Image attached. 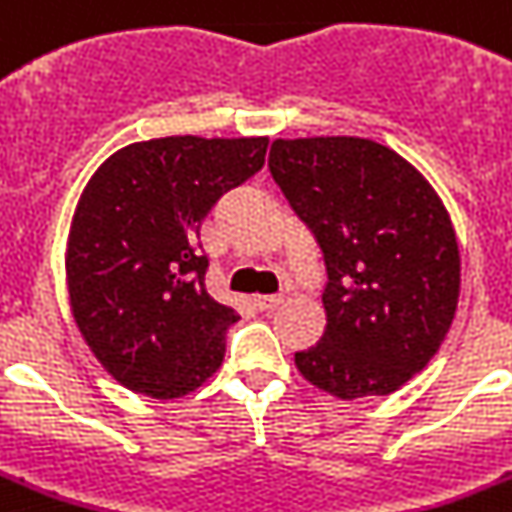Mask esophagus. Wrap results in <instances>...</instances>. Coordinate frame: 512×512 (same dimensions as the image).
Listing matches in <instances>:
<instances>
[{
	"label": "esophagus",
	"mask_w": 512,
	"mask_h": 512,
	"mask_svg": "<svg viewBox=\"0 0 512 512\" xmlns=\"http://www.w3.org/2000/svg\"><path fill=\"white\" fill-rule=\"evenodd\" d=\"M252 304H255L260 312H270V309L281 307L283 296H255V299H252Z\"/></svg>",
	"instance_id": "obj_1"
}]
</instances>
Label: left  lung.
<instances>
[{
  "instance_id": "8db88e82",
  "label": "left lung",
  "mask_w": 512,
  "mask_h": 512,
  "mask_svg": "<svg viewBox=\"0 0 512 512\" xmlns=\"http://www.w3.org/2000/svg\"><path fill=\"white\" fill-rule=\"evenodd\" d=\"M270 174L322 249L325 333L296 351L315 388L390 395L429 364L453 325L461 252L435 187L364 137L273 140Z\"/></svg>"
}]
</instances>
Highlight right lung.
Masks as SVG:
<instances>
[{"label":"right lung","instance_id":"obj_1","mask_svg":"<svg viewBox=\"0 0 512 512\" xmlns=\"http://www.w3.org/2000/svg\"><path fill=\"white\" fill-rule=\"evenodd\" d=\"M265 150L268 137H158L117 150L85 184L64 257L72 317L127 390L182 398L221 367L239 315L205 291L200 223Z\"/></svg>","mask_w":512,"mask_h":512}]
</instances>
